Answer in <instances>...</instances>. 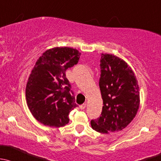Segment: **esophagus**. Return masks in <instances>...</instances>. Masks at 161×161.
<instances>
[{"label":"esophagus","mask_w":161,"mask_h":161,"mask_svg":"<svg viewBox=\"0 0 161 161\" xmlns=\"http://www.w3.org/2000/svg\"><path fill=\"white\" fill-rule=\"evenodd\" d=\"M86 106H87V104H86V103H84V104H83V105H80V108L81 109V110H84V109H85Z\"/></svg>","instance_id":"34e87169"}]
</instances>
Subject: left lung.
Returning <instances> with one entry per match:
<instances>
[{
  "label": "left lung",
  "instance_id": "8db88e82",
  "mask_svg": "<svg viewBox=\"0 0 161 161\" xmlns=\"http://www.w3.org/2000/svg\"><path fill=\"white\" fill-rule=\"evenodd\" d=\"M99 87L103 99L101 115L92 119L93 130L110 133L123 130L136 116L140 92L134 73L124 60L112 54H102Z\"/></svg>",
  "mask_w": 161,
  "mask_h": 161
}]
</instances>
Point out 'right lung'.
Instances as JSON below:
<instances>
[{"instance_id": "add662e5", "label": "right lung", "mask_w": 161, "mask_h": 161, "mask_svg": "<svg viewBox=\"0 0 161 161\" xmlns=\"http://www.w3.org/2000/svg\"><path fill=\"white\" fill-rule=\"evenodd\" d=\"M80 56L73 48L56 47L36 63L26 85V101L33 116L43 125L64 126L69 112L78 106L65 72L78 63Z\"/></svg>"}]
</instances>
